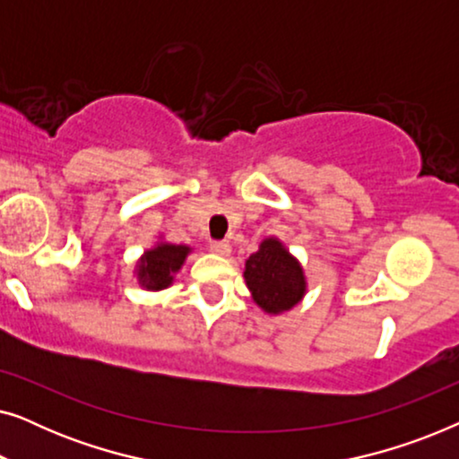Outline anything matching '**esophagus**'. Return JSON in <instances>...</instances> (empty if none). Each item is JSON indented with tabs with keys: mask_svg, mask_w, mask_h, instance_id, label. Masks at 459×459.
<instances>
[{
	"mask_svg": "<svg viewBox=\"0 0 459 459\" xmlns=\"http://www.w3.org/2000/svg\"><path fill=\"white\" fill-rule=\"evenodd\" d=\"M209 248L217 255H230V242L228 240H211Z\"/></svg>",
	"mask_w": 459,
	"mask_h": 459,
	"instance_id": "obj_1",
	"label": "esophagus"
}]
</instances>
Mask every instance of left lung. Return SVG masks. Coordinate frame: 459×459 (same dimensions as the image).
<instances>
[{
  "instance_id": "1",
  "label": "left lung",
  "mask_w": 459,
  "mask_h": 459,
  "mask_svg": "<svg viewBox=\"0 0 459 459\" xmlns=\"http://www.w3.org/2000/svg\"><path fill=\"white\" fill-rule=\"evenodd\" d=\"M244 278L256 305L267 313L288 311L303 299V269L273 238L263 242L261 248L248 256Z\"/></svg>"
}]
</instances>
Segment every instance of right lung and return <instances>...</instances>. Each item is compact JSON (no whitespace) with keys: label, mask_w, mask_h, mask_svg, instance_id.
Masks as SVG:
<instances>
[{"label":"right lung","mask_w":459,"mask_h":459,"mask_svg":"<svg viewBox=\"0 0 459 459\" xmlns=\"http://www.w3.org/2000/svg\"><path fill=\"white\" fill-rule=\"evenodd\" d=\"M187 247L160 244L159 248L148 250L140 263V281L148 290H162L171 284L173 273L178 272L187 255Z\"/></svg>","instance_id":"obj_1"}]
</instances>
